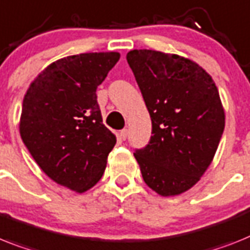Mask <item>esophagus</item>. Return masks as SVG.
<instances>
[{"instance_id": "1", "label": "esophagus", "mask_w": 250, "mask_h": 250, "mask_svg": "<svg viewBox=\"0 0 250 250\" xmlns=\"http://www.w3.org/2000/svg\"><path fill=\"white\" fill-rule=\"evenodd\" d=\"M127 136H128V131H127V129H122V131L119 132V137H121L123 141L127 138Z\"/></svg>"}]
</instances>
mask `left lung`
<instances>
[{"label":"left lung","instance_id":"8db88e82","mask_svg":"<svg viewBox=\"0 0 250 250\" xmlns=\"http://www.w3.org/2000/svg\"><path fill=\"white\" fill-rule=\"evenodd\" d=\"M127 62L150 113L152 136L135 151L145 183L164 197L192 188L207 170L225 128L212 77L177 54L133 49Z\"/></svg>","mask_w":250,"mask_h":250}]
</instances>
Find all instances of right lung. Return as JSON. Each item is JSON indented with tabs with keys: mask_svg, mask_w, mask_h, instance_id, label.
Listing matches in <instances>:
<instances>
[{
	"mask_svg": "<svg viewBox=\"0 0 250 250\" xmlns=\"http://www.w3.org/2000/svg\"><path fill=\"white\" fill-rule=\"evenodd\" d=\"M117 52L61 58L24 96L20 136L42 170L83 193L103 177L115 136L103 125L96 89L118 62Z\"/></svg>",
	"mask_w": 250,
	"mask_h": 250,
	"instance_id": "1",
	"label": "right lung"
}]
</instances>
